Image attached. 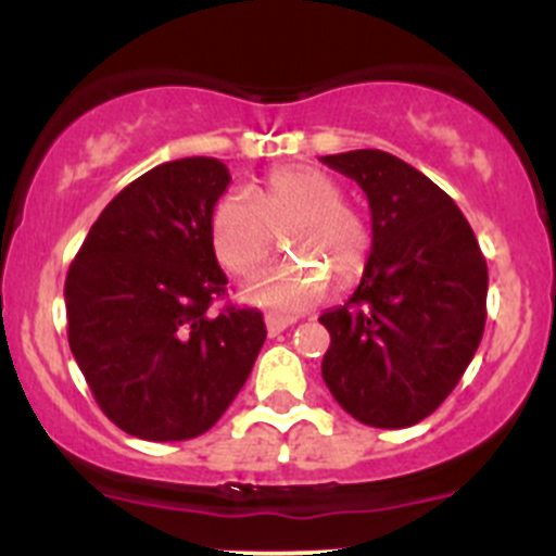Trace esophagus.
Segmentation results:
<instances>
[{"instance_id":"esophagus-1","label":"esophagus","mask_w":556,"mask_h":556,"mask_svg":"<svg viewBox=\"0 0 556 556\" xmlns=\"http://www.w3.org/2000/svg\"><path fill=\"white\" fill-rule=\"evenodd\" d=\"M293 323H295V319L293 317H285V314H274V312L266 314L268 336H279V333H282V330H288Z\"/></svg>"}]
</instances>
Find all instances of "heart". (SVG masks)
I'll list each match as a JSON object with an SVG mask.
<instances>
[{"label":"heart","instance_id":"b5f03b06","mask_svg":"<svg viewBox=\"0 0 556 556\" xmlns=\"http://www.w3.org/2000/svg\"><path fill=\"white\" fill-rule=\"evenodd\" d=\"M344 190L328 172L282 166L242 190L220 195L210 212V242L217 261L237 277H250L271 252L277 233L288 250L315 261H282L257 274L247 299L279 312H295L323 295L328 268L336 282H352L371 250L368 223L344 204ZM320 265L317 267L316 263Z\"/></svg>","mask_w":556,"mask_h":556}]
</instances>
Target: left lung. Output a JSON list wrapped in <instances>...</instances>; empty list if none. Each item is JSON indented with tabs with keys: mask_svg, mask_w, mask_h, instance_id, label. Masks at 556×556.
I'll return each mask as SVG.
<instances>
[{
	"mask_svg": "<svg viewBox=\"0 0 556 556\" xmlns=\"http://www.w3.org/2000/svg\"><path fill=\"white\" fill-rule=\"evenodd\" d=\"M371 206V255L344 306L319 323L330 346L323 379L346 414L408 428L433 414L479 350L486 261L457 204L384 150L325 155Z\"/></svg>",
	"mask_w": 556,
	"mask_h": 556,
	"instance_id": "1",
	"label": "left lung"
}]
</instances>
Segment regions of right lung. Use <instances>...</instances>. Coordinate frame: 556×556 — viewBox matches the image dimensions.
I'll list each match as a JSON object with an SVG mask.
<instances>
[{
	"instance_id": "obj_1",
	"label": "right lung",
	"mask_w": 556,
	"mask_h": 556,
	"mask_svg": "<svg viewBox=\"0 0 556 556\" xmlns=\"http://www.w3.org/2000/svg\"><path fill=\"white\" fill-rule=\"evenodd\" d=\"M228 182L217 159L155 166L104 206L66 274L72 355L128 435L206 433L266 341L257 309L210 312L228 285L210 242V212Z\"/></svg>"
}]
</instances>
